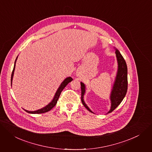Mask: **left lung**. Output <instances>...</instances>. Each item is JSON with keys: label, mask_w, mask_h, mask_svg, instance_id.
Returning <instances> with one entry per match:
<instances>
[{"label": "left lung", "mask_w": 152, "mask_h": 152, "mask_svg": "<svg viewBox=\"0 0 152 152\" xmlns=\"http://www.w3.org/2000/svg\"><path fill=\"white\" fill-rule=\"evenodd\" d=\"M116 55L118 62V71L116 78V80L114 84L113 90L112 91L110 99H111V109L108 112V113L112 112L115 108L121 104L127 91L128 87V80H127V66L125 59L120 53L118 50H116ZM81 86V101L84 107L93 113L87 105L85 104L83 98L85 93V85L80 82Z\"/></svg>", "instance_id": "1"}]
</instances>
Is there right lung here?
<instances>
[{"label": "right lung", "mask_w": 152, "mask_h": 152, "mask_svg": "<svg viewBox=\"0 0 152 152\" xmlns=\"http://www.w3.org/2000/svg\"><path fill=\"white\" fill-rule=\"evenodd\" d=\"M17 58L18 57L16 58V61H15V65H14V68H13V70H12V74H11V84L12 83V76H13V74H14V71H15V65H16V60H17ZM73 80V79L70 77H67L66 78L63 82L61 84V85L60 86V87H59L58 90H57L56 94H55L54 95V97L53 99V101L48 104L47 105L46 107H45L44 108H41L40 110H36V111H34V112H30V111H27V110H25V111L26 112H28L29 113H32V114H40V113H46L48 111H50V110H51L55 105H56L57 102H58V100L60 96V94L62 92V91L63 90V89L66 86V85L69 83V82H70L71 81Z\"/></svg>", "instance_id": "add662e5"}]
</instances>
